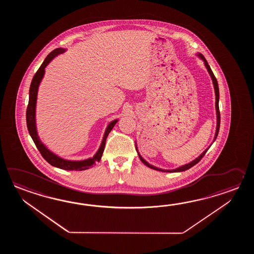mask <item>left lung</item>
I'll return each instance as SVG.
<instances>
[{
    "label": "left lung",
    "instance_id": "1",
    "mask_svg": "<svg viewBox=\"0 0 254 254\" xmlns=\"http://www.w3.org/2000/svg\"><path fill=\"white\" fill-rule=\"evenodd\" d=\"M199 56H200L201 59L203 60V62H204V64H205L206 68H207V70L209 71V73H210V75H211V79H212V82H213V85H214V90H215V95H216V113H217V129H216V133L215 137H214V140H216V138H217V136H218V133H219V129H220V124H221V114H220V109H219V86H218V82H217V80H216V77L213 74V72H212V70H211V67L209 66L208 64V63H207V61H206L205 58H204V56L202 55V54H199ZM210 148V147H209ZM209 148H207L205 151H203L201 154H200V156L198 157V158H196L194 161H192L191 162H190L188 164H185L184 166H181V167L177 168V169H175V170H167L166 172L168 173H177V172H184V171H186V170H188L190 168L192 167V166H194L195 164H197L198 162H200V160L202 159V157L205 155L206 152L207 151L209 150ZM137 150V149H136ZM138 151V150H137ZM139 154V153H138ZM139 157H140V160L141 161L142 163H144L146 166H148V167L151 168V169H153V170H156V171H162V172H165V171H163L162 169H158V168L154 167V166H152L151 165L150 163H148V162L144 161L143 159H142V157L140 156V154H139Z\"/></svg>",
    "mask_w": 254,
    "mask_h": 254
}]
</instances>
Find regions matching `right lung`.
<instances>
[{"label":"right lung","instance_id":"obj_1","mask_svg":"<svg viewBox=\"0 0 254 254\" xmlns=\"http://www.w3.org/2000/svg\"><path fill=\"white\" fill-rule=\"evenodd\" d=\"M65 52L64 49L58 48L54 50L52 53L47 55V57L43 61V64L40 66L38 70L33 76V80L31 82L30 86V91H29V103H28L27 110H26V124H27L28 130L29 133L31 135L33 142L37 147L40 153L42 156L44 158L46 162H48L51 165L54 167L60 168L63 170H67V171H83L87 170L89 168L92 167L95 162H99L102 158L103 151H104V146L106 142V139L108 137L110 131L114 128V125H116L117 120L112 122L108 125L107 129L105 130L104 137H103V142L100 146V149L98 150L96 154L94 156L88 159L85 161H80V162H72V161H67L64 160L62 158L54 154L52 151H49L48 149L43 145L42 141L39 139L37 131H36V125H35V106H36V99H37V92H38V87L40 82L43 79V74H44V68L48 65L49 63L54 59L55 56L58 54H63Z\"/></svg>","mask_w":254,"mask_h":254}]
</instances>
